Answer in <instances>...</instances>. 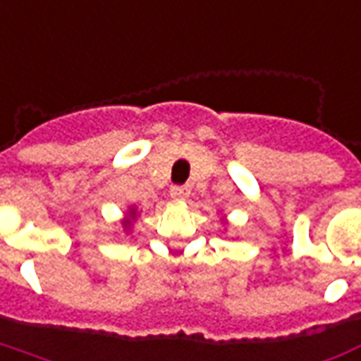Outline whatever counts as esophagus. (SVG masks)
Returning <instances> with one entry per match:
<instances>
[{
	"label": "esophagus",
	"mask_w": 361,
	"mask_h": 361,
	"mask_svg": "<svg viewBox=\"0 0 361 361\" xmlns=\"http://www.w3.org/2000/svg\"><path fill=\"white\" fill-rule=\"evenodd\" d=\"M188 194H190L188 186H171V198L177 200V202H183V200L188 198Z\"/></svg>",
	"instance_id": "obj_1"
}]
</instances>
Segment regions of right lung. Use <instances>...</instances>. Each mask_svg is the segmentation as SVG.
<instances>
[{"mask_svg":"<svg viewBox=\"0 0 361 361\" xmlns=\"http://www.w3.org/2000/svg\"><path fill=\"white\" fill-rule=\"evenodd\" d=\"M128 215H130V217H133V219H134V217H136V209H134V207H133V209L128 212ZM123 225H125V228H128V227H130V225H133V223H130V219H125V221H123Z\"/></svg>","mask_w":361,"mask_h":361,"instance_id":"right-lung-1","label":"right lung"}]
</instances>
